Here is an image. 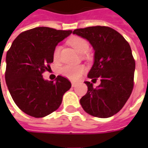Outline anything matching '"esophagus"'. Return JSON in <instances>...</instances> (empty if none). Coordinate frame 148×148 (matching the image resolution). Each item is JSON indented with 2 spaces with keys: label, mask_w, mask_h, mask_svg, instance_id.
Instances as JSON below:
<instances>
[{
  "label": "esophagus",
  "mask_w": 148,
  "mask_h": 148,
  "mask_svg": "<svg viewBox=\"0 0 148 148\" xmlns=\"http://www.w3.org/2000/svg\"><path fill=\"white\" fill-rule=\"evenodd\" d=\"M71 86H72V87H75L77 86V83H76V82H72V83H71Z\"/></svg>",
  "instance_id": "1"
}]
</instances>
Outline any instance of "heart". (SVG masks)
<instances>
[{"label":"heart","mask_w":148,"mask_h":148,"mask_svg":"<svg viewBox=\"0 0 148 148\" xmlns=\"http://www.w3.org/2000/svg\"><path fill=\"white\" fill-rule=\"evenodd\" d=\"M68 43L73 47V48L81 55L86 54L89 50V43L86 40L83 38L79 36L72 37L68 40ZM59 51H60V47H56L53 53V58L54 60L57 61L59 58ZM61 74L64 77H67L70 80L76 81L82 77V75L85 73L86 67L82 65L78 66H71L66 65L61 68Z\"/></svg>","instance_id":"heart-1"}]
</instances>
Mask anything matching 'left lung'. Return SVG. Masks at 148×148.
<instances>
[{
	"instance_id": "obj_1",
	"label": "left lung",
	"mask_w": 148,
	"mask_h": 148,
	"mask_svg": "<svg viewBox=\"0 0 148 148\" xmlns=\"http://www.w3.org/2000/svg\"><path fill=\"white\" fill-rule=\"evenodd\" d=\"M73 34L92 45L94 62L88 77L101 80L96 88L85 82L88 91L81 98V106L91 116L110 117L123 108L133 90L136 63L130 45L118 32L106 26L75 29Z\"/></svg>"
}]
</instances>
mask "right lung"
<instances>
[{
    "label": "right lung",
    "instance_id": "add662e5",
    "mask_svg": "<svg viewBox=\"0 0 148 148\" xmlns=\"http://www.w3.org/2000/svg\"><path fill=\"white\" fill-rule=\"evenodd\" d=\"M72 31L35 27L18 36L6 55L5 82L19 109L33 117H44L58 109L64 93L71 89L67 78L58 75L44 80L58 42Z\"/></svg>",
    "mask_w": 148,
    "mask_h": 148
}]
</instances>
